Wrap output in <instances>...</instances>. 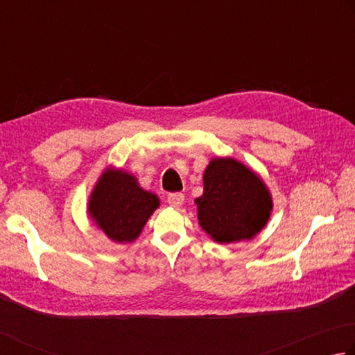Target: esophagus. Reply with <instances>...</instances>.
<instances>
[{"mask_svg":"<svg viewBox=\"0 0 355 355\" xmlns=\"http://www.w3.org/2000/svg\"><path fill=\"white\" fill-rule=\"evenodd\" d=\"M167 203H169L171 206H173V208H180L184 203V196L180 194V192H175V194H171L169 197H167Z\"/></svg>","mask_w":355,"mask_h":355,"instance_id":"1","label":"esophagus"}]
</instances>
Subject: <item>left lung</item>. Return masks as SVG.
<instances>
[{
    "label": "left lung",
    "instance_id": "1",
    "mask_svg": "<svg viewBox=\"0 0 355 355\" xmlns=\"http://www.w3.org/2000/svg\"><path fill=\"white\" fill-rule=\"evenodd\" d=\"M198 225L217 243L251 241L273 211L267 184L242 161L216 157L203 173V194L196 198Z\"/></svg>",
    "mask_w": 355,
    "mask_h": 355
}]
</instances>
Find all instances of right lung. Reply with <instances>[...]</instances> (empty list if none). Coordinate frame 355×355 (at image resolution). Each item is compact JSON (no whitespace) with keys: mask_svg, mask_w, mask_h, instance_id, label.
Here are the masks:
<instances>
[{"mask_svg":"<svg viewBox=\"0 0 355 355\" xmlns=\"http://www.w3.org/2000/svg\"><path fill=\"white\" fill-rule=\"evenodd\" d=\"M159 208V198L139 186L124 169L108 166L101 173L87 203L88 217L114 243H132Z\"/></svg>","mask_w":355,"mask_h":355,"instance_id":"1","label":"right lung"}]
</instances>
